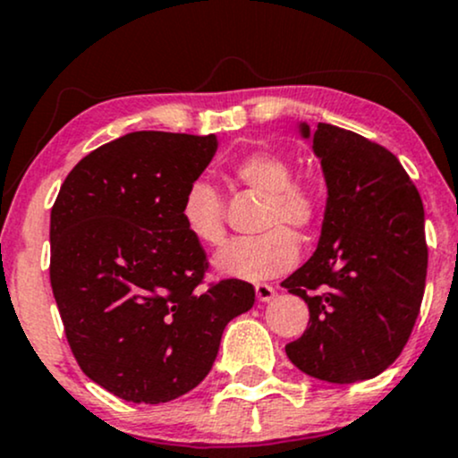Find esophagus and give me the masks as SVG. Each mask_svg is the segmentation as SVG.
Returning <instances> with one entry per match:
<instances>
[{
  "label": "esophagus",
  "instance_id": "esophagus-1",
  "mask_svg": "<svg viewBox=\"0 0 458 458\" xmlns=\"http://www.w3.org/2000/svg\"><path fill=\"white\" fill-rule=\"evenodd\" d=\"M256 297L259 301H271L276 297V288L271 284H256Z\"/></svg>",
  "mask_w": 458,
  "mask_h": 458
}]
</instances>
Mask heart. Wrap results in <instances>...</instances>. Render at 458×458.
<instances>
[{
  "label": "heart",
  "mask_w": 458,
  "mask_h": 458,
  "mask_svg": "<svg viewBox=\"0 0 458 458\" xmlns=\"http://www.w3.org/2000/svg\"><path fill=\"white\" fill-rule=\"evenodd\" d=\"M230 176L265 196L259 236H243L225 243L215 254L219 276L260 282L291 269L297 260L299 234L312 233L323 211V196L308 178H293V165L276 150H251L230 165ZM181 219L191 239L202 245H219L225 236L224 202L211 182H189L181 199Z\"/></svg>",
  "instance_id": "1"
}]
</instances>
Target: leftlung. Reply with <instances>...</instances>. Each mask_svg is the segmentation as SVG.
<instances>
[{
	"instance_id": "obj_1",
	"label": "left lung",
	"mask_w": 458,
	"mask_h": 458,
	"mask_svg": "<svg viewBox=\"0 0 458 458\" xmlns=\"http://www.w3.org/2000/svg\"><path fill=\"white\" fill-rule=\"evenodd\" d=\"M299 129L323 165L327 207L314 256L282 282L310 310L286 355L320 381L372 379L401 355L422 306V198L383 146L334 124Z\"/></svg>"
}]
</instances>
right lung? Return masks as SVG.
Instances as JSON below:
<instances>
[{
	"label": "right lung",
	"mask_w": 458,
	"mask_h": 458,
	"mask_svg": "<svg viewBox=\"0 0 458 458\" xmlns=\"http://www.w3.org/2000/svg\"><path fill=\"white\" fill-rule=\"evenodd\" d=\"M215 135L135 131L83 157L51 208L54 297L72 355L129 403L174 401L217 357L225 325L254 306L243 280L204 284L207 251L181 199Z\"/></svg>",
	"instance_id": "add662e5"
}]
</instances>
